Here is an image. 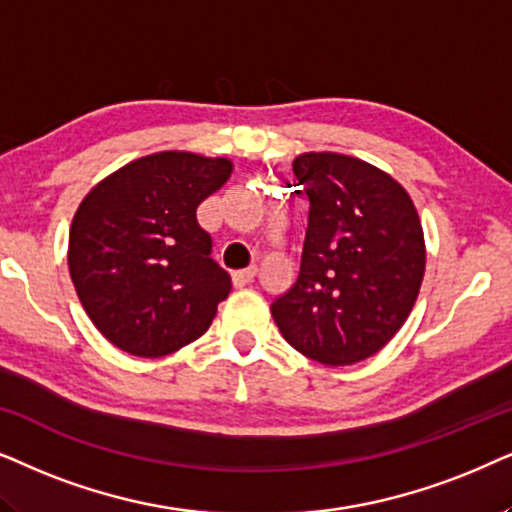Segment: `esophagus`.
<instances>
[{"label":"esophagus","instance_id":"1","mask_svg":"<svg viewBox=\"0 0 512 512\" xmlns=\"http://www.w3.org/2000/svg\"><path fill=\"white\" fill-rule=\"evenodd\" d=\"M255 274H257V267H248L243 271H236V274L231 276V283H234V288H245V285H248L252 278H255Z\"/></svg>","mask_w":512,"mask_h":512}]
</instances>
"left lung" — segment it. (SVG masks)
Segmentation results:
<instances>
[{"mask_svg": "<svg viewBox=\"0 0 512 512\" xmlns=\"http://www.w3.org/2000/svg\"><path fill=\"white\" fill-rule=\"evenodd\" d=\"M309 196L299 276L271 302L292 349L323 365L372 358L405 325L426 271L417 206L386 170L339 152H304Z\"/></svg>", "mask_w": 512, "mask_h": 512, "instance_id": "8db88e82", "label": "left lung"}]
</instances>
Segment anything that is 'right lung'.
Returning <instances> with one entry per match:
<instances>
[{
  "label": "right lung",
  "mask_w": 512,
  "mask_h": 512,
  "mask_svg": "<svg viewBox=\"0 0 512 512\" xmlns=\"http://www.w3.org/2000/svg\"><path fill=\"white\" fill-rule=\"evenodd\" d=\"M234 163L168 149L140 156L95 185L72 217L67 267L98 332L138 358L192 344L213 323L231 281L210 260L196 208Z\"/></svg>",
  "instance_id": "add662e5"
}]
</instances>
